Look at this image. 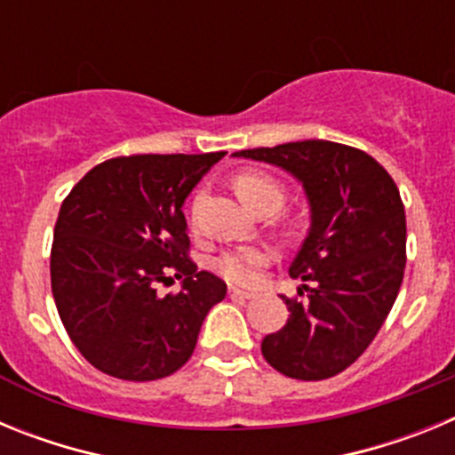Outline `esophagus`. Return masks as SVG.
<instances>
[{
    "instance_id": "obj_1",
    "label": "esophagus",
    "mask_w": 455,
    "mask_h": 455,
    "mask_svg": "<svg viewBox=\"0 0 455 455\" xmlns=\"http://www.w3.org/2000/svg\"><path fill=\"white\" fill-rule=\"evenodd\" d=\"M230 299H235V300H251V299H255V293L243 291V289L230 287Z\"/></svg>"
}]
</instances>
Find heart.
Segmentation results:
<instances>
[{"mask_svg": "<svg viewBox=\"0 0 455 455\" xmlns=\"http://www.w3.org/2000/svg\"><path fill=\"white\" fill-rule=\"evenodd\" d=\"M235 188L239 193V198L248 204L251 209L259 212L262 207H275L284 203V187L277 182L273 175L259 171H243L235 178ZM200 204H203V193H198L191 200V225H198ZM273 255L268 248L262 246H248V248H235V251H225L223 255L216 259V271L232 284H255L259 273L271 264Z\"/></svg>", "mask_w": 455, "mask_h": 455, "instance_id": "b5f03b06", "label": "heart"}]
</instances>
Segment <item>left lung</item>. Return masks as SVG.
I'll return each instance as SVG.
<instances>
[{
  "mask_svg": "<svg viewBox=\"0 0 455 455\" xmlns=\"http://www.w3.org/2000/svg\"><path fill=\"white\" fill-rule=\"evenodd\" d=\"M275 164L303 182L312 225L289 275L284 328L262 339V355L296 380H323L351 367L378 335L405 268V209L392 175L364 150L332 140H296L235 152Z\"/></svg>",
  "mask_w": 455,
  "mask_h": 455,
  "instance_id": "left-lung-1",
  "label": "left lung"
}]
</instances>
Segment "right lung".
Wrapping results in <instances>:
<instances>
[{
  "label": "right lung",
  "instance_id": "1",
  "mask_svg": "<svg viewBox=\"0 0 455 455\" xmlns=\"http://www.w3.org/2000/svg\"><path fill=\"white\" fill-rule=\"evenodd\" d=\"M225 152L134 155L98 164L63 200L52 241V293L72 344L120 380H159L193 355L225 283L198 271L182 204ZM184 276L180 292L156 284Z\"/></svg>",
  "mask_w": 455,
  "mask_h": 455
}]
</instances>
